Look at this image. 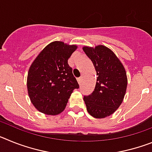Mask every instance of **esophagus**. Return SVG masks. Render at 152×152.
I'll list each match as a JSON object with an SVG mask.
<instances>
[{
  "instance_id": "1",
  "label": "esophagus",
  "mask_w": 152,
  "mask_h": 152,
  "mask_svg": "<svg viewBox=\"0 0 152 152\" xmlns=\"http://www.w3.org/2000/svg\"><path fill=\"white\" fill-rule=\"evenodd\" d=\"M77 82H78V84H81V81H82V78H81V77H78V78L77 79Z\"/></svg>"
}]
</instances>
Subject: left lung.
Returning <instances> with one entry per match:
<instances>
[{
	"instance_id": "8db88e82",
	"label": "left lung",
	"mask_w": 152,
	"mask_h": 152,
	"mask_svg": "<svg viewBox=\"0 0 152 152\" xmlns=\"http://www.w3.org/2000/svg\"><path fill=\"white\" fill-rule=\"evenodd\" d=\"M92 61L97 78L94 91L84 96L87 110L94 118L110 116L121 105L127 88L126 72L114 52L104 45L83 47Z\"/></svg>"
}]
</instances>
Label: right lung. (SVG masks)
Masks as SVG:
<instances>
[{"label":"right lung","instance_id":"right-lung-1","mask_svg":"<svg viewBox=\"0 0 152 152\" xmlns=\"http://www.w3.org/2000/svg\"><path fill=\"white\" fill-rule=\"evenodd\" d=\"M77 45L56 41L45 46L31 64L27 76L30 100L47 115L62 112L75 89L79 88L68 60Z\"/></svg>","mask_w":152,"mask_h":152}]
</instances>
